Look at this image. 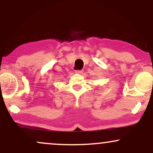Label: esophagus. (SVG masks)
Segmentation results:
<instances>
[{"mask_svg":"<svg viewBox=\"0 0 153 153\" xmlns=\"http://www.w3.org/2000/svg\"><path fill=\"white\" fill-rule=\"evenodd\" d=\"M82 72H83V71H82V70H80V71H75V73H78V74H81Z\"/></svg>","mask_w":153,"mask_h":153,"instance_id":"1","label":"esophagus"}]
</instances>
